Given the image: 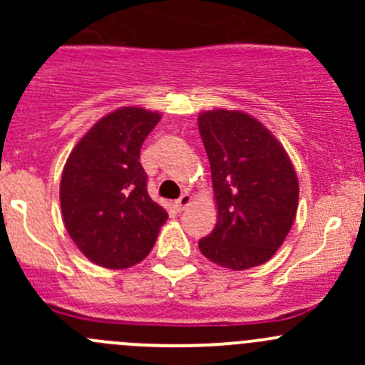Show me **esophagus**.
Masks as SVG:
<instances>
[{"label":"esophagus","instance_id":"esophagus-1","mask_svg":"<svg viewBox=\"0 0 365 365\" xmlns=\"http://www.w3.org/2000/svg\"><path fill=\"white\" fill-rule=\"evenodd\" d=\"M190 201H192V196H190L189 192H185V194H182V196H180V200H176L175 201V210L176 212H183V210L187 208V206L190 205Z\"/></svg>","mask_w":365,"mask_h":365}]
</instances>
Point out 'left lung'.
I'll return each instance as SVG.
<instances>
[{"label":"left lung","instance_id":"8db88e82","mask_svg":"<svg viewBox=\"0 0 365 365\" xmlns=\"http://www.w3.org/2000/svg\"><path fill=\"white\" fill-rule=\"evenodd\" d=\"M197 125L219 212L200 251L231 270L257 267L274 256L293 226L295 168L281 143L249 114L215 109L201 113Z\"/></svg>","mask_w":365,"mask_h":365}]
</instances>
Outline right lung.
I'll list each match as a JSON object with an SVG mask.
<instances>
[{
	"label": "right lung",
	"instance_id": "1",
	"mask_svg": "<svg viewBox=\"0 0 365 365\" xmlns=\"http://www.w3.org/2000/svg\"><path fill=\"white\" fill-rule=\"evenodd\" d=\"M159 113L121 108L98 120L70 153L60 203L70 238L95 264L128 268L148 256L168 219L150 197L139 155Z\"/></svg>",
	"mask_w": 365,
	"mask_h": 365
}]
</instances>
